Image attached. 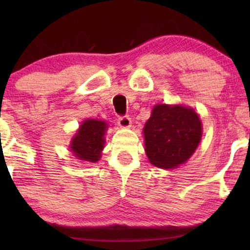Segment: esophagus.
Returning a JSON list of instances; mask_svg holds the SVG:
<instances>
[{"label":"esophagus","mask_w":250,"mask_h":250,"mask_svg":"<svg viewBox=\"0 0 250 250\" xmlns=\"http://www.w3.org/2000/svg\"><path fill=\"white\" fill-rule=\"evenodd\" d=\"M118 124L119 126H122V127H129L132 124V121L128 116H121V117L118 118Z\"/></svg>","instance_id":"34e87169"}]
</instances>
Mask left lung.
Returning <instances> with one entry per match:
<instances>
[{
	"label": "left lung",
	"instance_id": "left-lung-1",
	"mask_svg": "<svg viewBox=\"0 0 250 250\" xmlns=\"http://www.w3.org/2000/svg\"><path fill=\"white\" fill-rule=\"evenodd\" d=\"M146 152L159 168H173L186 163L201 140V123L192 109L158 104L143 128Z\"/></svg>",
	"mask_w": 250,
	"mask_h": 250
}]
</instances>
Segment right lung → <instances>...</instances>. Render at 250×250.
I'll list each match as a JSON object with an SVG mask.
<instances>
[{
    "instance_id": "right-lung-1",
    "label": "right lung",
    "mask_w": 250,
    "mask_h": 250,
    "mask_svg": "<svg viewBox=\"0 0 250 250\" xmlns=\"http://www.w3.org/2000/svg\"><path fill=\"white\" fill-rule=\"evenodd\" d=\"M107 123L97 119H87L81 125L71 142V151L78 159L95 163L101 157L104 145V132Z\"/></svg>"
}]
</instances>
